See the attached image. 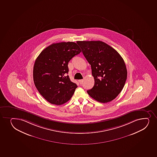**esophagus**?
<instances>
[{
    "label": "esophagus",
    "instance_id": "obj_1",
    "mask_svg": "<svg viewBox=\"0 0 157 157\" xmlns=\"http://www.w3.org/2000/svg\"><path fill=\"white\" fill-rule=\"evenodd\" d=\"M79 82L80 84V85L82 84L83 82V79L79 80Z\"/></svg>",
    "mask_w": 157,
    "mask_h": 157
}]
</instances>
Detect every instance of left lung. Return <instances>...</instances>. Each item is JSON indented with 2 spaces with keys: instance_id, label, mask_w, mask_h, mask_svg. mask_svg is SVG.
<instances>
[{
  "instance_id": "1",
  "label": "left lung",
  "mask_w": 157,
  "mask_h": 157,
  "mask_svg": "<svg viewBox=\"0 0 157 157\" xmlns=\"http://www.w3.org/2000/svg\"><path fill=\"white\" fill-rule=\"evenodd\" d=\"M90 63L94 79L93 88L87 91L90 97L101 103L116 98L127 79L125 62L115 49L102 41H77Z\"/></svg>"
}]
</instances>
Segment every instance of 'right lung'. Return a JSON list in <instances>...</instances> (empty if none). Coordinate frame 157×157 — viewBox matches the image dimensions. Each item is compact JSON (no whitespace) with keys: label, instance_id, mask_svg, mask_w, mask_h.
<instances>
[{"label":"right lung","instance_id":"1","mask_svg":"<svg viewBox=\"0 0 157 157\" xmlns=\"http://www.w3.org/2000/svg\"><path fill=\"white\" fill-rule=\"evenodd\" d=\"M81 51L72 42L53 43L43 50L35 61L33 80L39 93L51 104L68 101L77 88L68 75V63Z\"/></svg>","mask_w":157,"mask_h":157}]
</instances>
